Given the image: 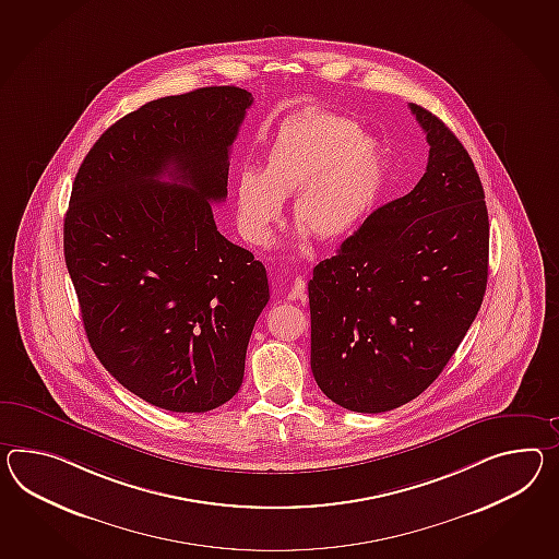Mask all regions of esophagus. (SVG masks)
Returning a JSON list of instances; mask_svg holds the SVG:
<instances>
[{
	"instance_id": "esophagus-1",
	"label": "esophagus",
	"mask_w": 559,
	"mask_h": 559,
	"mask_svg": "<svg viewBox=\"0 0 559 559\" xmlns=\"http://www.w3.org/2000/svg\"><path fill=\"white\" fill-rule=\"evenodd\" d=\"M305 297V281L297 276L295 281H293V285L288 288V300H299Z\"/></svg>"
}]
</instances>
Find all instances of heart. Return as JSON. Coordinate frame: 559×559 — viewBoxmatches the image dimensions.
<instances>
[{"instance_id":"1","label":"heart","mask_w":559,"mask_h":559,"mask_svg":"<svg viewBox=\"0 0 559 559\" xmlns=\"http://www.w3.org/2000/svg\"><path fill=\"white\" fill-rule=\"evenodd\" d=\"M383 178L380 145L335 112H307L281 127L262 169L236 178V222L246 242L264 246L293 198V219L323 242L354 231L376 204Z\"/></svg>"}]
</instances>
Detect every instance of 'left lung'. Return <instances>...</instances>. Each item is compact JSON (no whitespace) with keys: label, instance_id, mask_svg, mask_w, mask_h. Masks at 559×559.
<instances>
[{"label":"left lung","instance_id":"obj_1","mask_svg":"<svg viewBox=\"0 0 559 559\" xmlns=\"http://www.w3.org/2000/svg\"><path fill=\"white\" fill-rule=\"evenodd\" d=\"M430 145L414 190L378 207L309 281L311 369L341 408H400L440 376L477 317L489 214L463 143L409 105Z\"/></svg>","mask_w":559,"mask_h":559}]
</instances>
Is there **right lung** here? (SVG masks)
I'll list each match as a JSON object with an SVG mask.
<instances>
[{
  "label": "right lung",
  "instance_id": "right-lung-1",
  "mask_svg": "<svg viewBox=\"0 0 559 559\" xmlns=\"http://www.w3.org/2000/svg\"><path fill=\"white\" fill-rule=\"evenodd\" d=\"M252 95L205 86L151 100L84 157L64 218V259L98 361L169 412L226 404L271 299L266 269L216 228L230 147Z\"/></svg>",
  "mask_w": 559,
  "mask_h": 559
}]
</instances>
